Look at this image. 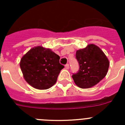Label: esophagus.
<instances>
[{
	"label": "esophagus",
	"mask_w": 125,
	"mask_h": 125,
	"mask_svg": "<svg viewBox=\"0 0 125 125\" xmlns=\"http://www.w3.org/2000/svg\"><path fill=\"white\" fill-rule=\"evenodd\" d=\"M65 68H66V69H68L69 68V65L68 64H67L65 65Z\"/></svg>",
	"instance_id": "34e87169"
}]
</instances>
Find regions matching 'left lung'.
<instances>
[{"label":"left lung","instance_id":"8db88e82","mask_svg":"<svg viewBox=\"0 0 125 125\" xmlns=\"http://www.w3.org/2000/svg\"><path fill=\"white\" fill-rule=\"evenodd\" d=\"M76 58L79 65L78 72L72 78L78 87L83 89L94 86L106 75L110 62L100 47L89 44L76 51Z\"/></svg>","mask_w":125,"mask_h":125}]
</instances>
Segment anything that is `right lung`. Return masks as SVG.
<instances>
[{
  "mask_svg": "<svg viewBox=\"0 0 125 125\" xmlns=\"http://www.w3.org/2000/svg\"><path fill=\"white\" fill-rule=\"evenodd\" d=\"M60 57L50 49L37 46L23 56L20 67L25 80L33 88L47 89L56 83L61 70Z\"/></svg>",
  "mask_w": 125,
  "mask_h": 125,
  "instance_id": "add662e5",
  "label": "right lung"
}]
</instances>
